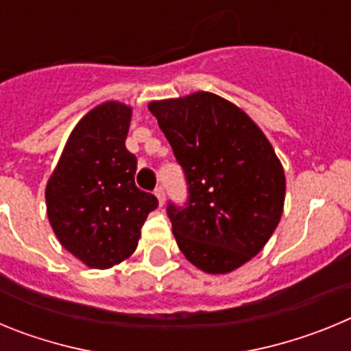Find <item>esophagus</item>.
<instances>
[{
    "instance_id": "esophagus-1",
    "label": "esophagus",
    "mask_w": 351,
    "mask_h": 351,
    "mask_svg": "<svg viewBox=\"0 0 351 351\" xmlns=\"http://www.w3.org/2000/svg\"><path fill=\"white\" fill-rule=\"evenodd\" d=\"M154 195H156L160 206H163V204H165V190H163V188L160 186V188H156V190H154Z\"/></svg>"
}]
</instances>
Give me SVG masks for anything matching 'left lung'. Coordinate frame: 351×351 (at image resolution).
Listing matches in <instances>:
<instances>
[{"instance_id":"8db88e82","label":"left lung","mask_w":351,"mask_h":351,"mask_svg":"<svg viewBox=\"0 0 351 351\" xmlns=\"http://www.w3.org/2000/svg\"><path fill=\"white\" fill-rule=\"evenodd\" d=\"M188 181L184 209L169 204L182 255L207 274H228L267 244L285 206V170L243 108L207 91L147 105Z\"/></svg>"}]
</instances>
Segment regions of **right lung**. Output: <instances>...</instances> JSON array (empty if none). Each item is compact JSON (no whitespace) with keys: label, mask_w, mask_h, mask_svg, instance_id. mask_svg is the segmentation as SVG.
I'll return each mask as SVG.
<instances>
[{"label":"right lung","mask_w":351,"mask_h":351,"mask_svg":"<svg viewBox=\"0 0 351 351\" xmlns=\"http://www.w3.org/2000/svg\"><path fill=\"white\" fill-rule=\"evenodd\" d=\"M133 108L104 101L71 130L45 186L47 216L61 246L91 269H110L137 250L158 207L135 186L137 158L126 149Z\"/></svg>","instance_id":"obj_1"}]
</instances>
